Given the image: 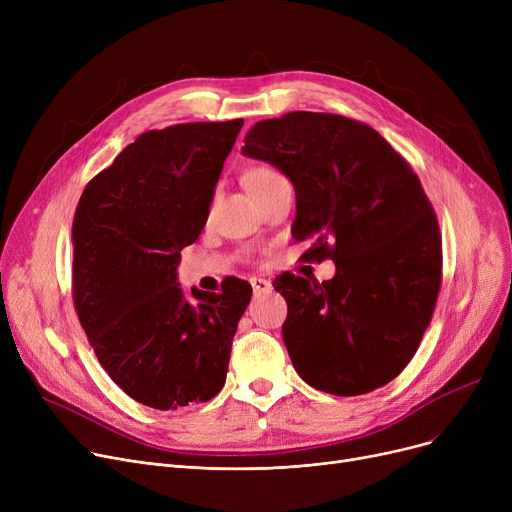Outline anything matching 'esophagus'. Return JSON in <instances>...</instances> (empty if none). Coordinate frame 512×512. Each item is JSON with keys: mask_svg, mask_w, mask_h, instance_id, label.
Returning a JSON list of instances; mask_svg holds the SVG:
<instances>
[{"mask_svg": "<svg viewBox=\"0 0 512 512\" xmlns=\"http://www.w3.org/2000/svg\"><path fill=\"white\" fill-rule=\"evenodd\" d=\"M251 286H253L255 294L270 292V290H272V282H270V280H265V278H251Z\"/></svg>", "mask_w": 512, "mask_h": 512, "instance_id": "obj_1", "label": "esophagus"}]
</instances>
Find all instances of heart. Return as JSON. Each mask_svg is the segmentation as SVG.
<instances>
[{"instance_id": "obj_1", "label": "heart", "mask_w": 512, "mask_h": 512, "mask_svg": "<svg viewBox=\"0 0 512 512\" xmlns=\"http://www.w3.org/2000/svg\"><path fill=\"white\" fill-rule=\"evenodd\" d=\"M276 178H280V174L276 170H272V168H267V166H251V168L245 170V174H242V184L247 186V191L251 195H255V193L263 191V188L270 184V182H274Z\"/></svg>"}]
</instances>
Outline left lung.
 Instances as JSON below:
<instances>
[{"label": "left lung", "mask_w": 512, "mask_h": 512, "mask_svg": "<svg viewBox=\"0 0 512 512\" xmlns=\"http://www.w3.org/2000/svg\"><path fill=\"white\" fill-rule=\"evenodd\" d=\"M242 155L265 161L294 186L292 236L305 253L332 257L317 282L284 274L282 338L315 390L357 396L392 382L417 353L442 274V238L419 178L390 143L357 120L290 112L261 120Z\"/></svg>", "instance_id": "left-lung-1"}]
</instances>
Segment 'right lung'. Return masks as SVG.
Returning a JSON list of instances; mask_svg holds the SVG:
<instances>
[{
	"label": "right lung",
	"mask_w": 512,
	"mask_h": 512,
	"mask_svg": "<svg viewBox=\"0 0 512 512\" xmlns=\"http://www.w3.org/2000/svg\"><path fill=\"white\" fill-rule=\"evenodd\" d=\"M242 120L149 130L78 201L74 305L107 375L137 402L174 411L224 388L253 288L220 294L178 282L180 251L201 234Z\"/></svg>",
	"instance_id": "right-lung-1"
}]
</instances>
